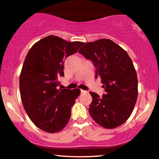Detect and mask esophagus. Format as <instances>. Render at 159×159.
<instances>
[{
	"label": "esophagus",
	"instance_id": "esophagus-1",
	"mask_svg": "<svg viewBox=\"0 0 159 159\" xmlns=\"http://www.w3.org/2000/svg\"><path fill=\"white\" fill-rule=\"evenodd\" d=\"M80 93H87V91H84V90H82V89H81V90H80Z\"/></svg>",
	"mask_w": 159,
	"mask_h": 159
}]
</instances>
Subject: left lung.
I'll list each match as a JSON object with an SVG mask.
<instances>
[{
	"label": "left lung",
	"instance_id": "8db88e82",
	"mask_svg": "<svg viewBox=\"0 0 159 159\" xmlns=\"http://www.w3.org/2000/svg\"><path fill=\"white\" fill-rule=\"evenodd\" d=\"M92 61L96 79L99 77L105 93L92 97L89 111L97 124L115 128L131 115L138 98V78L133 61L121 47L109 39L86 43L79 51Z\"/></svg>",
	"mask_w": 159,
	"mask_h": 159
}]
</instances>
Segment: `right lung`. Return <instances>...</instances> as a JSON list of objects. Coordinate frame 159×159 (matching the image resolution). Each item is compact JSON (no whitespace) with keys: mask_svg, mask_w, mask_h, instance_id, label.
Segmentation results:
<instances>
[{"mask_svg":"<svg viewBox=\"0 0 159 159\" xmlns=\"http://www.w3.org/2000/svg\"><path fill=\"white\" fill-rule=\"evenodd\" d=\"M84 44L50 35L36 42L26 55L20 74V94L29 117L42 130L57 133L70 120L80 91L58 89V79L64 76L66 57Z\"/></svg>","mask_w":159,"mask_h":159,"instance_id":"right-lung-1","label":"right lung"}]
</instances>
